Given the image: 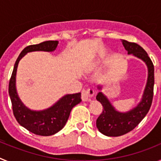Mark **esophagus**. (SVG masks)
<instances>
[{
    "mask_svg": "<svg viewBox=\"0 0 161 161\" xmlns=\"http://www.w3.org/2000/svg\"><path fill=\"white\" fill-rule=\"evenodd\" d=\"M94 95V90L92 89H84L82 91L81 94V98L84 102H89L91 100V98L93 97V96Z\"/></svg>",
    "mask_w": 161,
    "mask_h": 161,
    "instance_id": "esophagus-1",
    "label": "esophagus"
}]
</instances>
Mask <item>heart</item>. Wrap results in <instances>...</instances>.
Masks as SVG:
<instances>
[{"label": "heart", "instance_id": "1", "mask_svg": "<svg viewBox=\"0 0 161 161\" xmlns=\"http://www.w3.org/2000/svg\"><path fill=\"white\" fill-rule=\"evenodd\" d=\"M102 59V56H100V58H99V60H101Z\"/></svg>", "mask_w": 161, "mask_h": 161}]
</instances>
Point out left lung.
<instances>
[{
	"instance_id": "left-lung-1",
	"label": "left lung",
	"mask_w": 161,
	"mask_h": 161,
	"mask_svg": "<svg viewBox=\"0 0 161 161\" xmlns=\"http://www.w3.org/2000/svg\"><path fill=\"white\" fill-rule=\"evenodd\" d=\"M123 45L128 55L141 59L147 65V80L141 101L136 106L129 111L120 112L115 109L107 97L102 92H99L96 99L103 106V111L97 118L96 122L97 127L102 134L106 136L116 137L128 133L138 126L149 111L153 97L154 88V66L148 57V55L143 47L135 42L122 40ZM99 90L102 89V85L97 86Z\"/></svg>"
}]
</instances>
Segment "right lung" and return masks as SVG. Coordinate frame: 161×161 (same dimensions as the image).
<instances>
[{
	"label": "right lung",
	"instance_id": "right-lung-1",
	"mask_svg": "<svg viewBox=\"0 0 161 161\" xmlns=\"http://www.w3.org/2000/svg\"><path fill=\"white\" fill-rule=\"evenodd\" d=\"M58 44L59 41H45L24 48L15 62L8 84V94L12 102L14 117L21 126L38 136H52L62 130L66 124L72 108L81 102L80 93L66 94L47 109L33 110L26 107L18 96L16 89V75L19 61L28 52H54Z\"/></svg>",
	"mask_w": 161,
	"mask_h": 161
}]
</instances>
